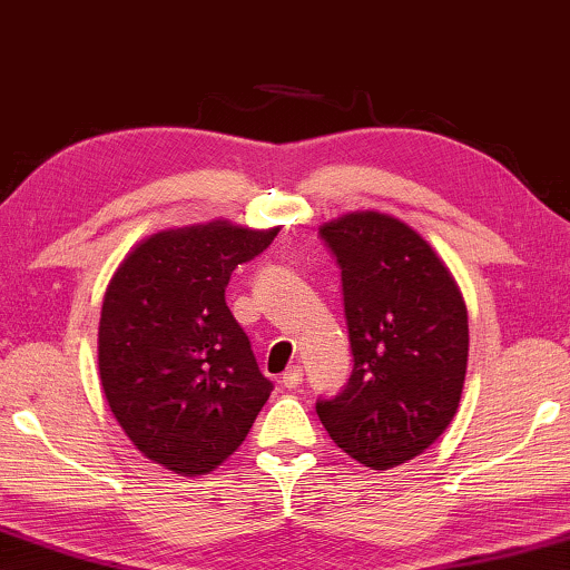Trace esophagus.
<instances>
[{"instance_id": "1", "label": "esophagus", "mask_w": 570, "mask_h": 570, "mask_svg": "<svg viewBox=\"0 0 570 570\" xmlns=\"http://www.w3.org/2000/svg\"><path fill=\"white\" fill-rule=\"evenodd\" d=\"M301 381H303V368L301 366H291L283 373V376H279V384H283L287 391L301 386Z\"/></svg>"}]
</instances>
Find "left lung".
<instances>
[{
  "instance_id": "left-lung-1",
  "label": "left lung",
  "mask_w": 570,
  "mask_h": 570,
  "mask_svg": "<svg viewBox=\"0 0 570 570\" xmlns=\"http://www.w3.org/2000/svg\"><path fill=\"white\" fill-rule=\"evenodd\" d=\"M343 279L353 373L315 404L331 440L371 470L429 450L456 414L468 373V305L409 224L353 212L321 227Z\"/></svg>"
}]
</instances>
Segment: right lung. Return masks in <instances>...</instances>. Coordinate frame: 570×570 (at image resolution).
Instances as JSON below:
<instances>
[{
  "label": "right lung",
  "instance_id": "right-lung-1",
  "mask_svg": "<svg viewBox=\"0 0 570 570\" xmlns=\"http://www.w3.org/2000/svg\"><path fill=\"white\" fill-rule=\"evenodd\" d=\"M277 232L227 219L158 232L128 252L102 297L110 412L138 452L184 478L235 454L273 391L224 291Z\"/></svg>",
  "mask_w": 570,
  "mask_h": 570
}]
</instances>
